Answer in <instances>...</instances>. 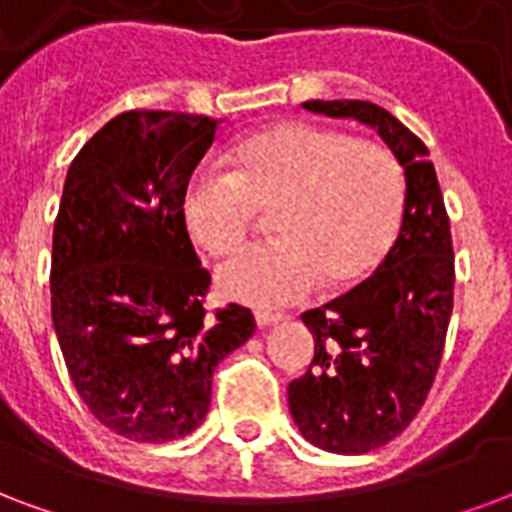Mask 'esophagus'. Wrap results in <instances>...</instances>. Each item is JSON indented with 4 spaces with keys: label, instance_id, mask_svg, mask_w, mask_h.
<instances>
[{
    "label": "esophagus",
    "instance_id": "obj_1",
    "mask_svg": "<svg viewBox=\"0 0 512 512\" xmlns=\"http://www.w3.org/2000/svg\"><path fill=\"white\" fill-rule=\"evenodd\" d=\"M278 321H283V315L280 313H267V310H259V313H256V326H259V329L278 324Z\"/></svg>",
    "mask_w": 512,
    "mask_h": 512
}]
</instances>
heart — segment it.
Wrapping results in <instances>:
<instances>
[{
    "mask_svg": "<svg viewBox=\"0 0 512 512\" xmlns=\"http://www.w3.org/2000/svg\"><path fill=\"white\" fill-rule=\"evenodd\" d=\"M202 167L180 197V221L210 256L240 245L256 210H270L275 240L224 261L215 286L232 302L278 307L370 278L405 221V175L394 153L370 140L305 121L251 132Z\"/></svg>",
    "mask_w": 512,
    "mask_h": 512,
    "instance_id": "b5f03b06",
    "label": "heart"
}]
</instances>
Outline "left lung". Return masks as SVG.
I'll return each mask as SVG.
<instances>
[{
    "label": "left lung",
    "mask_w": 512,
    "mask_h": 512,
    "mask_svg": "<svg viewBox=\"0 0 512 512\" xmlns=\"http://www.w3.org/2000/svg\"><path fill=\"white\" fill-rule=\"evenodd\" d=\"M302 107L372 126L405 169L394 248L364 283L302 313L315 353L288 383V410L307 443L351 456L405 432L432 388L453 310L451 221L426 145L388 110L361 99Z\"/></svg>",
    "instance_id": "8db88e82"
}]
</instances>
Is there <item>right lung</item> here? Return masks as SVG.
<instances>
[{"label":"right lung","instance_id":"obj_1","mask_svg":"<svg viewBox=\"0 0 512 512\" xmlns=\"http://www.w3.org/2000/svg\"><path fill=\"white\" fill-rule=\"evenodd\" d=\"M215 129L207 115L129 110L80 148L64 180L53 329L80 399L134 443L194 432L218 361L256 329L242 305L205 313L210 272L180 221L183 188Z\"/></svg>","mask_w":512,"mask_h":512}]
</instances>
